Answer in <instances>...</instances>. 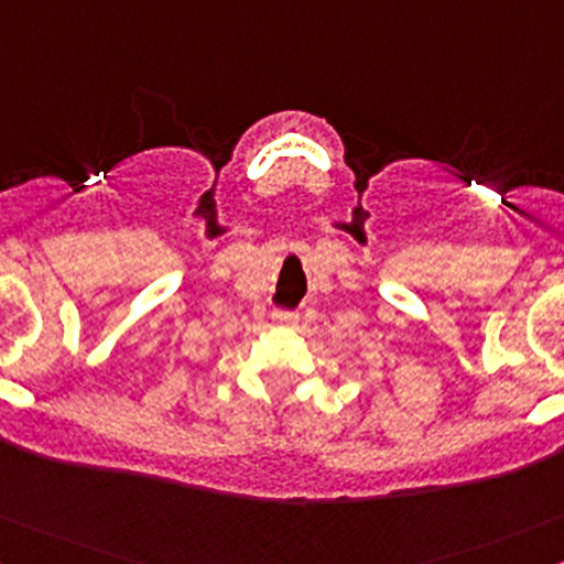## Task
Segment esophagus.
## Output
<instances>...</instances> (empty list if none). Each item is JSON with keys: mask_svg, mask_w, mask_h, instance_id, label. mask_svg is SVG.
<instances>
[{"mask_svg": "<svg viewBox=\"0 0 564 564\" xmlns=\"http://www.w3.org/2000/svg\"><path fill=\"white\" fill-rule=\"evenodd\" d=\"M275 321H278V324H283V326H294L296 321H300V315H296L294 311H278Z\"/></svg>", "mask_w": 564, "mask_h": 564, "instance_id": "esophagus-1", "label": "esophagus"}]
</instances>
